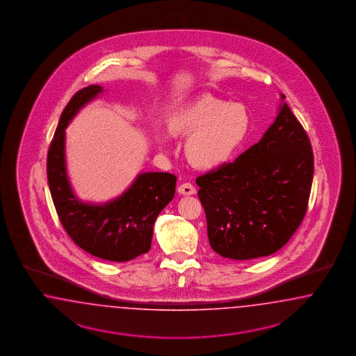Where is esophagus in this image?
<instances>
[{
    "instance_id": "34e87169",
    "label": "esophagus",
    "mask_w": 356,
    "mask_h": 356,
    "mask_svg": "<svg viewBox=\"0 0 356 356\" xmlns=\"http://www.w3.org/2000/svg\"><path fill=\"white\" fill-rule=\"evenodd\" d=\"M177 192L180 194H183V195H193L195 194V188H194L193 185L191 183H184L179 186V189H177Z\"/></svg>"
}]
</instances>
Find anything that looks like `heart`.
<instances>
[{"instance_id": "heart-1", "label": "heart", "mask_w": 356, "mask_h": 356, "mask_svg": "<svg viewBox=\"0 0 356 356\" xmlns=\"http://www.w3.org/2000/svg\"><path fill=\"white\" fill-rule=\"evenodd\" d=\"M250 125L245 104L200 97L175 111L167 128L173 137H188L185 155L191 164L210 170L234 156L247 140Z\"/></svg>"}]
</instances>
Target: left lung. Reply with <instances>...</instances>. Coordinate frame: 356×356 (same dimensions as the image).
<instances>
[{
	"label": "left lung",
	"instance_id": "8db88e82",
	"mask_svg": "<svg viewBox=\"0 0 356 356\" xmlns=\"http://www.w3.org/2000/svg\"><path fill=\"white\" fill-rule=\"evenodd\" d=\"M280 97L278 116L259 143L195 180L210 245L222 257L273 254L305 216L312 188V145L286 97Z\"/></svg>",
	"mask_w": 356,
	"mask_h": 356
}]
</instances>
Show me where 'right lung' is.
Here are the masks:
<instances>
[{"label": "right lung", "instance_id": "add662e5", "mask_svg": "<svg viewBox=\"0 0 356 356\" xmlns=\"http://www.w3.org/2000/svg\"><path fill=\"white\" fill-rule=\"evenodd\" d=\"M102 91L97 85L85 87L65 107L48 150L47 176L60 222L76 245L99 259L125 262L150 250L155 219L172 201L176 176L140 173L130 188L106 204H87L76 197L66 172L65 129Z\"/></svg>", "mask_w": 356, "mask_h": 356}]
</instances>
